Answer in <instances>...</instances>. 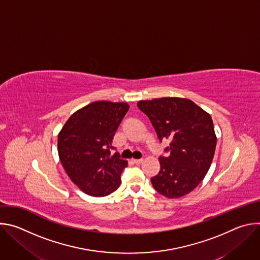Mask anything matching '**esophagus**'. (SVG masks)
Instances as JSON below:
<instances>
[{
    "label": "esophagus",
    "instance_id": "1",
    "mask_svg": "<svg viewBox=\"0 0 260 260\" xmlns=\"http://www.w3.org/2000/svg\"><path fill=\"white\" fill-rule=\"evenodd\" d=\"M133 162L136 164V165H140V164L143 162V159L142 158H140V159H133Z\"/></svg>",
    "mask_w": 260,
    "mask_h": 260
}]
</instances>
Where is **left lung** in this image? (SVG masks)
I'll return each mask as SVG.
<instances>
[{"mask_svg":"<svg viewBox=\"0 0 260 260\" xmlns=\"http://www.w3.org/2000/svg\"><path fill=\"white\" fill-rule=\"evenodd\" d=\"M137 106L158 140L171 141L165 149L170 154L159 156V173L151 178L154 189L169 199L186 196L205 178L214 157L217 139L210 114L182 98L140 101Z\"/></svg>","mask_w":260,"mask_h":260,"instance_id":"1","label":"left lung"}]
</instances>
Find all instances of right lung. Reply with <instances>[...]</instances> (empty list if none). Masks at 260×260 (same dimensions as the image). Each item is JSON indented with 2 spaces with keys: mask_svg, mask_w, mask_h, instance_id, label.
Here are the masks:
<instances>
[{
  "mask_svg": "<svg viewBox=\"0 0 260 260\" xmlns=\"http://www.w3.org/2000/svg\"><path fill=\"white\" fill-rule=\"evenodd\" d=\"M128 109L126 103H90L76 111L58 134L60 162L72 182L88 196L106 197L119 187L127 161L111 150Z\"/></svg>",
  "mask_w": 260,
  "mask_h": 260,
  "instance_id": "1",
  "label": "right lung"
}]
</instances>
